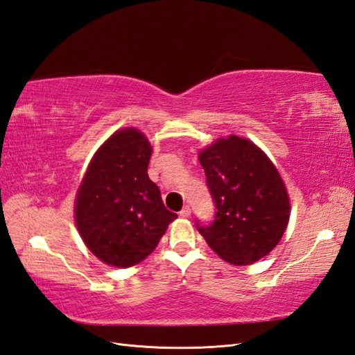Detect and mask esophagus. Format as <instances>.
Listing matches in <instances>:
<instances>
[{"label": "esophagus", "instance_id": "1", "mask_svg": "<svg viewBox=\"0 0 355 355\" xmlns=\"http://www.w3.org/2000/svg\"><path fill=\"white\" fill-rule=\"evenodd\" d=\"M190 213H192V210H190V207H189V205H184L183 210L180 211V216H181V217H189Z\"/></svg>", "mask_w": 355, "mask_h": 355}]
</instances>
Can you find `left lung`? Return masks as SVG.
I'll use <instances>...</instances> for the list:
<instances>
[{"instance_id":"1","label":"left lung","mask_w":355,"mask_h":355,"mask_svg":"<svg viewBox=\"0 0 355 355\" xmlns=\"http://www.w3.org/2000/svg\"><path fill=\"white\" fill-rule=\"evenodd\" d=\"M216 205L214 220L199 234L222 259L248 266L277 246L289 220L284 180L252 141L231 135L199 153Z\"/></svg>"}]
</instances>
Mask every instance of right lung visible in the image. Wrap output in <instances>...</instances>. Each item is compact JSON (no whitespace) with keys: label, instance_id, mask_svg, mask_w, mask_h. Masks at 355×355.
Wrapping results in <instances>:
<instances>
[{"label":"right lung","instance_id":"add662e5","mask_svg":"<svg viewBox=\"0 0 355 355\" xmlns=\"http://www.w3.org/2000/svg\"><path fill=\"white\" fill-rule=\"evenodd\" d=\"M151 151L135 127L115 132L96 151L78 189L75 220L80 239L107 266L139 264L177 219L148 177Z\"/></svg>","mask_w":355,"mask_h":355}]
</instances>
